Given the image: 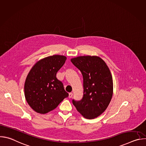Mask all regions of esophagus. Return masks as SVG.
<instances>
[{"instance_id":"obj_1","label":"esophagus","mask_w":146,"mask_h":146,"mask_svg":"<svg viewBox=\"0 0 146 146\" xmlns=\"http://www.w3.org/2000/svg\"><path fill=\"white\" fill-rule=\"evenodd\" d=\"M72 96H73V93L72 92H70V93L69 94V98H71L72 97Z\"/></svg>"}]
</instances>
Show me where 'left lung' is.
I'll return each instance as SVG.
<instances>
[{"label":"left lung","mask_w":146,"mask_h":146,"mask_svg":"<svg viewBox=\"0 0 146 146\" xmlns=\"http://www.w3.org/2000/svg\"><path fill=\"white\" fill-rule=\"evenodd\" d=\"M81 72L84 95L80 101L73 100L77 110L87 119H94L106 110L113 93L109 68L98 56H80L70 59Z\"/></svg>","instance_id":"left-lung-1"}]
</instances>
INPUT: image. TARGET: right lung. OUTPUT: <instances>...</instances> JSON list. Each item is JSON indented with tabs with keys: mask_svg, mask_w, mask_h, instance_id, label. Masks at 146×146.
Listing matches in <instances>:
<instances>
[{
	"mask_svg": "<svg viewBox=\"0 0 146 146\" xmlns=\"http://www.w3.org/2000/svg\"><path fill=\"white\" fill-rule=\"evenodd\" d=\"M66 60L64 55L49 56L37 61L29 71L25 82V97L36 112L47 113L69 96L63 83L56 77Z\"/></svg>",
	"mask_w": 146,
	"mask_h": 146,
	"instance_id": "add662e5",
	"label": "right lung"
}]
</instances>
